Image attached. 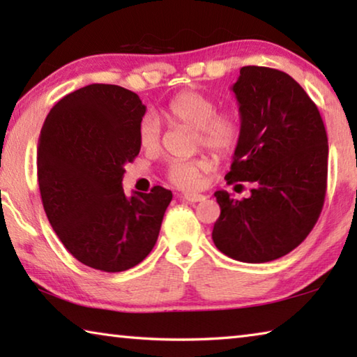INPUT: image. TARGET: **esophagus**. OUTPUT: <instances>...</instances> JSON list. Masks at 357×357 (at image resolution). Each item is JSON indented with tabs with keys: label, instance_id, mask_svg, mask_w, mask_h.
I'll return each mask as SVG.
<instances>
[{
	"label": "esophagus",
	"instance_id": "1",
	"mask_svg": "<svg viewBox=\"0 0 357 357\" xmlns=\"http://www.w3.org/2000/svg\"><path fill=\"white\" fill-rule=\"evenodd\" d=\"M183 198L189 203H198V202H203L206 197L202 195V193H189V192H187V193H184Z\"/></svg>",
	"mask_w": 357,
	"mask_h": 357
}]
</instances>
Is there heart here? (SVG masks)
I'll list each match as a JSON object with an SVG mask.
<instances>
[{"label":"heart","mask_w":357,"mask_h":357,"mask_svg":"<svg viewBox=\"0 0 357 357\" xmlns=\"http://www.w3.org/2000/svg\"><path fill=\"white\" fill-rule=\"evenodd\" d=\"M165 116L173 124L195 129V144L219 157L234 153L243 137V123L234 110H217L213 96L202 91H181L165 108ZM160 126L154 116H144L138 126V142L146 151L160 148ZM208 157L195 160H174L168 165L167 176L181 189H193L200 184L203 173L209 170Z\"/></svg>","instance_id":"obj_1"}]
</instances>
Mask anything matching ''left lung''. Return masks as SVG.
<instances>
[{
  "label": "left lung",
  "instance_id": "left-lung-1",
  "mask_svg": "<svg viewBox=\"0 0 357 357\" xmlns=\"http://www.w3.org/2000/svg\"><path fill=\"white\" fill-rule=\"evenodd\" d=\"M233 93L243 137L228 184L249 183V198L214 193L220 215L213 241L227 257L266 263L296 249L321 214L328 184V135L317 105L288 74L261 66L239 70Z\"/></svg>",
  "mask_w": 357,
  "mask_h": 357
}]
</instances>
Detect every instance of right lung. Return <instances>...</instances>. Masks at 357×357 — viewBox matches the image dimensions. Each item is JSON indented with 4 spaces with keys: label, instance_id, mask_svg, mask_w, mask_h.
I'll return each instance as SVG.
<instances>
[{
    "label": "right lung",
    "instance_id": "1",
    "mask_svg": "<svg viewBox=\"0 0 357 357\" xmlns=\"http://www.w3.org/2000/svg\"><path fill=\"white\" fill-rule=\"evenodd\" d=\"M140 98L93 83L56 102L38 144V181L48 222L78 261L104 273L142 263L155 245L173 193L123 189L124 165L140 153Z\"/></svg>",
    "mask_w": 357,
    "mask_h": 357
}]
</instances>
